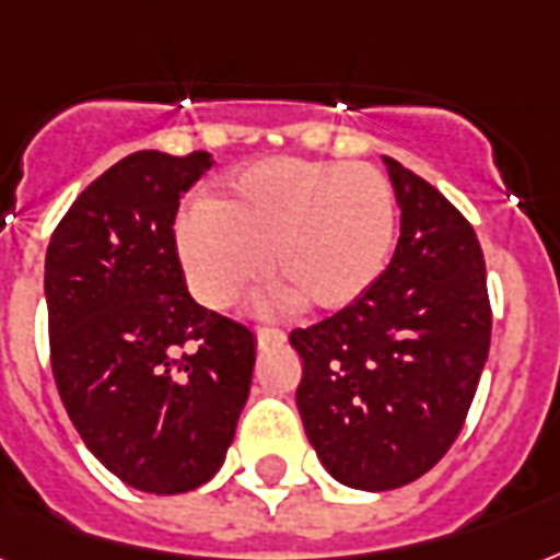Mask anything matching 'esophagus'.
<instances>
[{"mask_svg":"<svg viewBox=\"0 0 560 560\" xmlns=\"http://www.w3.org/2000/svg\"><path fill=\"white\" fill-rule=\"evenodd\" d=\"M255 340H258V349L281 347V343H284V331H279V328H258V331H255Z\"/></svg>","mask_w":560,"mask_h":560,"instance_id":"obj_1","label":"esophagus"}]
</instances>
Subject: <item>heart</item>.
Segmentation results:
<instances>
[{
    "instance_id": "1",
    "label": "heart",
    "mask_w": 560,
    "mask_h": 560,
    "mask_svg": "<svg viewBox=\"0 0 560 560\" xmlns=\"http://www.w3.org/2000/svg\"><path fill=\"white\" fill-rule=\"evenodd\" d=\"M396 243V199L375 170L272 158L234 173L176 223L194 296L229 308L267 272L305 308L343 311L382 279Z\"/></svg>"
}]
</instances>
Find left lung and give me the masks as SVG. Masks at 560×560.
I'll return each mask as SVG.
<instances>
[{
	"label": "left lung",
	"mask_w": 560,
	"mask_h": 560,
	"mask_svg": "<svg viewBox=\"0 0 560 560\" xmlns=\"http://www.w3.org/2000/svg\"><path fill=\"white\" fill-rule=\"evenodd\" d=\"M402 211L387 270L355 305L290 331L296 408L323 467L355 490L411 485L450 452L490 349L485 255L425 178L384 158Z\"/></svg>",
	"instance_id": "obj_1"
}]
</instances>
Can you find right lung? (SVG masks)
I'll return each mask as SVG.
<instances>
[{
	"instance_id": "1",
	"label": "right lung",
	"mask_w": 560,
	"mask_h": 560,
	"mask_svg": "<svg viewBox=\"0 0 560 560\" xmlns=\"http://www.w3.org/2000/svg\"><path fill=\"white\" fill-rule=\"evenodd\" d=\"M143 149L105 170L46 249L52 375L84 446L128 488L213 479L249 399L255 335L196 305L176 252L178 199L211 170Z\"/></svg>"
}]
</instances>
